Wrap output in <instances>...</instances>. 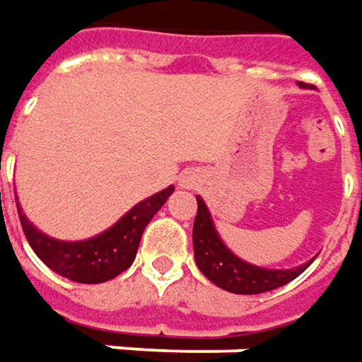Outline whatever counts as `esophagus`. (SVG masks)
Listing matches in <instances>:
<instances>
[{
	"label": "esophagus",
	"instance_id": "1",
	"mask_svg": "<svg viewBox=\"0 0 362 362\" xmlns=\"http://www.w3.org/2000/svg\"><path fill=\"white\" fill-rule=\"evenodd\" d=\"M180 182L184 188H192V186H194V178H192V176H182Z\"/></svg>",
	"mask_w": 362,
	"mask_h": 362
}]
</instances>
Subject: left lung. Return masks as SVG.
<instances>
[{
  "label": "left lung",
  "instance_id": "obj_1",
  "mask_svg": "<svg viewBox=\"0 0 362 362\" xmlns=\"http://www.w3.org/2000/svg\"><path fill=\"white\" fill-rule=\"evenodd\" d=\"M300 87L308 88V85L300 83ZM197 202L198 211L194 228H192L194 259H197L198 269L206 275L214 286L233 291V293H243V296L263 293V291H272L290 284L291 279H296L314 261L310 259L290 269H269V267L247 263L241 257H237L221 239L206 202L200 197H197Z\"/></svg>",
  "mask_w": 362,
  "mask_h": 362
}]
</instances>
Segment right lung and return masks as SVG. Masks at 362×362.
<instances>
[{
  "label": "right lung",
  "instance_id": "add662e5",
  "mask_svg": "<svg viewBox=\"0 0 362 362\" xmlns=\"http://www.w3.org/2000/svg\"><path fill=\"white\" fill-rule=\"evenodd\" d=\"M172 192L174 186H168L151 194L125 212L113 227L83 241H60L42 233L34 223H30L18 198L16 204L28 243L52 272L76 284H103L117 277L134 263L144 228Z\"/></svg>",
  "mask_w": 362,
  "mask_h": 362
}]
</instances>
